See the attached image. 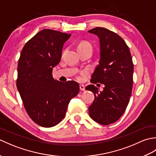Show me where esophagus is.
Instances as JSON below:
<instances>
[{"instance_id": "esophagus-1", "label": "esophagus", "mask_w": 156, "mask_h": 156, "mask_svg": "<svg viewBox=\"0 0 156 156\" xmlns=\"http://www.w3.org/2000/svg\"><path fill=\"white\" fill-rule=\"evenodd\" d=\"M80 89L81 90H82V91H84L85 90V87L84 85H82V84H80Z\"/></svg>"}]
</instances>
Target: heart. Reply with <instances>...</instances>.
<instances>
[{
    "mask_svg": "<svg viewBox=\"0 0 156 156\" xmlns=\"http://www.w3.org/2000/svg\"><path fill=\"white\" fill-rule=\"evenodd\" d=\"M80 47H90V48H92L91 44L88 41H82V42H81L80 44H79L78 48H80Z\"/></svg>",
    "mask_w": 156,
    "mask_h": 156,
    "instance_id": "heart-1",
    "label": "heart"
}]
</instances>
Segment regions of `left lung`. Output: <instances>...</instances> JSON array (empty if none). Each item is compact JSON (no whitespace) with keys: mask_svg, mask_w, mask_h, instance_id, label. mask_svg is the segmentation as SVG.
I'll return each instance as SVG.
<instances>
[{"mask_svg":"<svg viewBox=\"0 0 156 156\" xmlns=\"http://www.w3.org/2000/svg\"><path fill=\"white\" fill-rule=\"evenodd\" d=\"M98 36L100 42V59L92 75V83L105 85L98 92L94 84L86 87L94 94L89 107V115L98 123H113L125 111L133 87V64L129 48L115 33L104 27L89 30Z\"/></svg>","mask_w":156,"mask_h":156,"instance_id":"left-lung-1","label":"left lung"}]
</instances>
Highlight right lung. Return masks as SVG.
<instances>
[{
	"label": "right lung",
	"mask_w": 156,
	"mask_h": 156,
	"mask_svg": "<svg viewBox=\"0 0 156 156\" xmlns=\"http://www.w3.org/2000/svg\"><path fill=\"white\" fill-rule=\"evenodd\" d=\"M70 36L43 29L26 43L20 55L16 87L29 116L41 127L58 124L80 90L78 82H59L52 76L53 68L62 58L63 46Z\"/></svg>",
	"instance_id": "obj_1"
}]
</instances>
